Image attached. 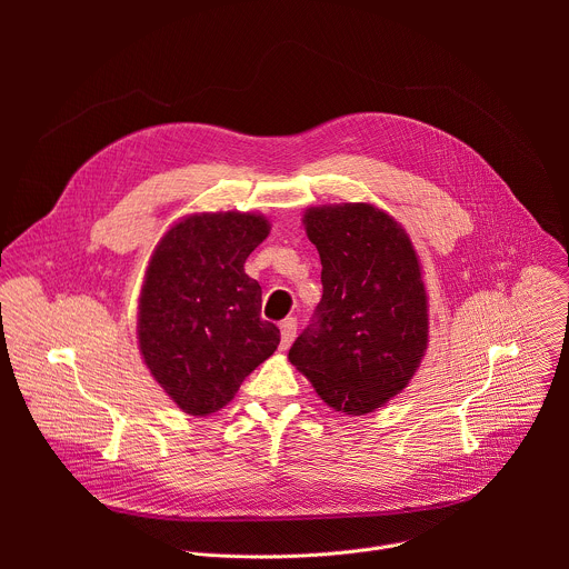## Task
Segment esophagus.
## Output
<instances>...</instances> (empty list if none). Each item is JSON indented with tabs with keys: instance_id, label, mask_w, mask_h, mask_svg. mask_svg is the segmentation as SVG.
Segmentation results:
<instances>
[{
	"instance_id": "obj_1",
	"label": "esophagus",
	"mask_w": 569,
	"mask_h": 569,
	"mask_svg": "<svg viewBox=\"0 0 569 569\" xmlns=\"http://www.w3.org/2000/svg\"><path fill=\"white\" fill-rule=\"evenodd\" d=\"M297 336V319L295 317H286L281 321V349H288L292 345Z\"/></svg>"
}]
</instances>
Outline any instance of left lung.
<instances>
[{"mask_svg":"<svg viewBox=\"0 0 569 569\" xmlns=\"http://www.w3.org/2000/svg\"><path fill=\"white\" fill-rule=\"evenodd\" d=\"M321 301L290 362L338 412L369 415L415 376L428 347V295L410 236L365 202L312 207Z\"/></svg>","mask_w":569,"mask_h":569,"instance_id":"obj_1","label":"left lung"}]
</instances>
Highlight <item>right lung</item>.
Returning a JSON list of instances; mask_svg holds the SVG:
<instances>
[{
	"instance_id": "add662e5",
	"label": "right lung",
	"mask_w": 569,
	"mask_h": 569,
	"mask_svg": "<svg viewBox=\"0 0 569 569\" xmlns=\"http://www.w3.org/2000/svg\"><path fill=\"white\" fill-rule=\"evenodd\" d=\"M270 233L257 213H196L152 252L139 297V349L152 378L193 417H207L281 340L261 317V286L246 259Z\"/></svg>"
}]
</instances>
